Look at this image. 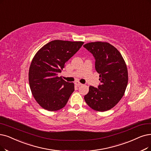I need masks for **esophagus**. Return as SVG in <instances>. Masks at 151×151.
<instances>
[{"instance_id":"34e87169","label":"esophagus","mask_w":151,"mask_h":151,"mask_svg":"<svg viewBox=\"0 0 151 151\" xmlns=\"http://www.w3.org/2000/svg\"><path fill=\"white\" fill-rule=\"evenodd\" d=\"M75 85L76 86H82V83H81V82H78V81H76V82H75Z\"/></svg>"}]
</instances>
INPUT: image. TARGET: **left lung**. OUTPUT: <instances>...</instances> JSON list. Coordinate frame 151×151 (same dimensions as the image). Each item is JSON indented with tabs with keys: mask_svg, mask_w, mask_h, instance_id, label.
<instances>
[{
	"mask_svg": "<svg viewBox=\"0 0 151 151\" xmlns=\"http://www.w3.org/2000/svg\"><path fill=\"white\" fill-rule=\"evenodd\" d=\"M95 59V69L100 74L98 88L89 87L84 96L87 104L97 111L110 110L122 99L128 85L127 66L121 53L106 42H92L83 45Z\"/></svg>",
	"mask_w": 151,
	"mask_h": 151,
	"instance_id": "8db88e82",
	"label": "left lung"
}]
</instances>
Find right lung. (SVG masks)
Masks as SVG:
<instances>
[{"instance_id": "obj_1", "label": "right lung", "mask_w": 151, "mask_h": 151, "mask_svg": "<svg viewBox=\"0 0 151 151\" xmlns=\"http://www.w3.org/2000/svg\"><path fill=\"white\" fill-rule=\"evenodd\" d=\"M83 43L82 41L54 40L36 53L29 69V84L33 97L44 109L57 111L67 104L74 91V84L65 81L58 75Z\"/></svg>"}]
</instances>
